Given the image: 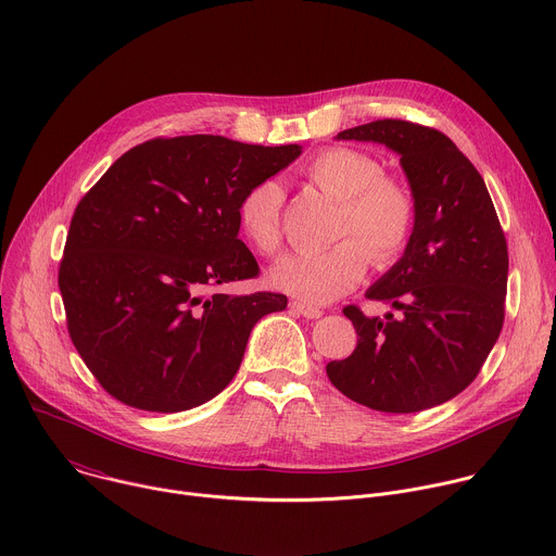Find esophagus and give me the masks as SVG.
Masks as SVG:
<instances>
[{"label": "esophagus", "instance_id": "1", "mask_svg": "<svg viewBox=\"0 0 556 556\" xmlns=\"http://www.w3.org/2000/svg\"><path fill=\"white\" fill-rule=\"evenodd\" d=\"M290 307L296 309L301 316H305V319H319V316H324V309L319 305H312L305 301H292Z\"/></svg>", "mask_w": 556, "mask_h": 556}]
</instances>
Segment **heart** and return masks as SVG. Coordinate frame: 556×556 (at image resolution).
Instances as JSON below:
<instances>
[{
  "label": "heart",
  "mask_w": 556,
  "mask_h": 556,
  "mask_svg": "<svg viewBox=\"0 0 556 556\" xmlns=\"http://www.w3.org/2000/svg\"><path fill=\"white\" fill-rule=\"evenodd\" d=\"M321 193L339 200L332 249L279 262L273 283L307 303H330L348 294L365 275L369 257L376 266L399 260L416 228V198L407 182L382 174L376 155L354 147H326L301 169ZM283 189L266 178L251 185L237 204V226L262 255H277L281 235Z\"/></svg>",
  "instance_id": "1"
}]
</instances>
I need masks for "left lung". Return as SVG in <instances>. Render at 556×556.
Returning <instances> with one entry per match:
<instances>
[{
    "label": "left lung",
    "mask_w": 556,
    "mask_h": 556,
    "mask_svg": "<svg viewBox=\"0 0 556 556\" xmlns=\"http://www.w3.org/2000/svg\"><path fill=\"white\" fill-rule=\"evenodd\" d=\"M337 138L380 142L401 155L416 228L405 255L367 290L399 314L378 319L343 307L358 343L352 356L328 363V378L376 412L431 409L475 380L500 339L508 283L500 217L480 172L433 127L382 118Z\"/></svg>",
    "instance_id": "left-lung-1"
}]
</instances>
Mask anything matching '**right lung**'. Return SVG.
<instances>
[{
	"instance_id": "add662e5",
	"label": "right lung",
	"mask_w": 556,
	"mask_h": 556,
	"mask_svg": "<svg viewBox=\"0 0 556 556\" xmlns=\"http://www.w3.org/2000/svg\"><path fill=\"white\" fill-rule=\"evenodd\" d=\"M301 155L195 134L136 144L78 202L59 266L67 332L123 405L176 414L215 395L286 294L211 292L260 275L237 237L244 191Z\"/></svg>"
}]
</instances>
